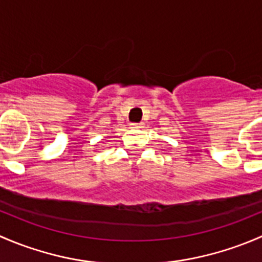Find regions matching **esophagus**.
I'll use <instances>...</instances> for the list:
<instances>
[{"instance_id": "esophagus-1", "label": "esophagus", "mask_w": 262, "mask_h": 262, "mask_svg": "<svg viewBox=\"0 0 262 262\" xmlns=\"http://www.w3.org/2000/svg\"><path fill=\"white\" fill-rule=\"evenodd\" d=\"M132 128H136V129L142 128V124L141 123H134V124H132Z\"/></svg>"}]
</instances>
